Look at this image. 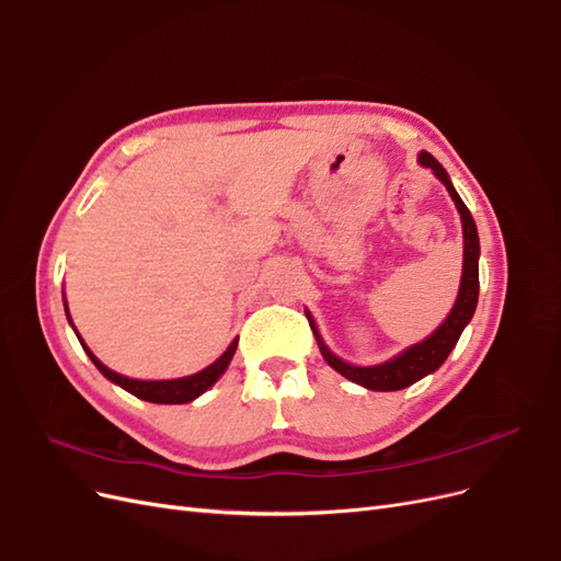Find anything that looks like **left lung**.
<instances>
[{"instance_id": "1", "label": "left lung", "mask_w": 561, "mask_h": 561, "mask_svg": "<svg viewBox=\"0 0 561 561\" xmlns=\"http://www.w3.org/2000/svg\"><path fill=\"white\" fill-rule=\"evenodd\" d=\"M419 163L431 168V171L439 178V182L447 186V192L454 198L458 215H461V222H463V276H461V287H458V297L454 301V309L445 318L443 325H439L428 339H423V342H419L407 351H402L400 355H396L393 360L375 365V367H358V365H351L342 358H336V355L320 339L316 325L311 322V316L307 313L322 358H325L328 365L332 369H336L339 375L346 377L353 383L365 386L369 390H400V388L416 383L419 379L431 375V371H435L439 365L447 360V355L456 346L458 336H461V332L466 330V325L470 322V318L474 313V307H478V295H480V268H478L480 239H478V227H474V219H472L470 210L466 208V203L461 201V196L456 194L447 171L437 163V159L433 154H428V151H421Z\"/></svg>"}]
</instances>
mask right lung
I'll use <instances>...</instances> for the list:
<instances>
[{
	"mask_svg": "<svg viewBox=\"0 0 561 561\" xmlns=\"http://www.w3.org/2000/svg\"><path fill=\"white\" fill-rule=\"evenodd\" d=\"M65 313H67V320H70L72 325V318H70V311H67V301H65ZM75 328V325H72ZM79 336V334H77ZM81 342V339H79ZM83 351L89 353V358L93 360V365L103 371V377H107L112 383L122 386L124 390H128V393H133L135 398L140 400H147V402H157V404H184V402H192L194 398H198L201 393H206V390L225 375V369L229 367L233 353H236V346H239V339H233V342L229 344V348L219 355V358L208 365L206 369L196 371V375L192 377H182V379H168V381H140V379H128V377H122L116 375V371H112L110 367H105L103 363H100L95 355L91 353V348L81 342Z\"/></svg>",
	"mask_w": 561,
	"mask_h": 561,
	"instance_id": "obj_1",
	"label": "right lung"
}]
</instances>
